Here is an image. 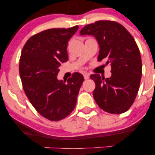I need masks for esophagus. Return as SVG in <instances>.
<instances>
[{"label":"esophagus","instance_id":"esophagus-1","mask_svg":"<svg viewBox=\"0 0 155 155\" xmlns=\"http://www.w3.org/2000/svg\"><path fill=\"white\" fill-rule=\"evenodd\" d=\"M84 79H88L90 78V74L89 73H84Z\"/></svg>","mask_w":155,"mask_h":155}]
</instances>
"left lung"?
<instances>
[{
  "label": "left lung",
  "mask_w": 155,
  "mask_h": 155,
  "mask_svg": "<svg viewBox=\"0 0 155 155\" xmlns=\"http://www.w3.org/2000/svg\"><path fill=\"white\" fill-rule=\"evenodd\" d=\"M80 35H92L100 47L98 61L110 63L111 76L92 74L95 83L93 97L99 107L110 114L129 109L139 90L142 74L141 58L133 37L120 23L101 20L84 26Z\"/></svg>",
  "instance_id": "8db88e82"
}]
</instances>
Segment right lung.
<instances>
[{
	"label": "right lung",
	"mask_w": 155,
	"mask_h": 155,
	"mask_svg": "<svg viewBox=\"0 0 155 155\" xmlns=\"http://www.w3.org/2000/svg\"><path fill=\"white\" fill-rule=\"evenodd\" d=\"M79 26L52 28L31 37L23 47L19 75L30 102L41 116L59 121L75 108L84 77L74 73L68 81L58 79L59 67L68 60V41Z\"/></svg>",
	"instance_id": "add662e5"
}]
</instances>
